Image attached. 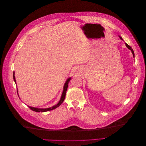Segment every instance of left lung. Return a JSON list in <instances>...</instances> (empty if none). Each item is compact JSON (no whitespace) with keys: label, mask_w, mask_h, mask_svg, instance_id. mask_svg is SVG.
<instances>
[{"label":"left lung","mask_w":146,"mask_h":146,"mask_svg":"<svg viewBox=\"0 0 146 146\" xmlns=\"http://www.w3.org/2000/svg\"><path fill=\"white\" fill-rule=\"evenodd\" d=\"M119 37L120 38V39L121 40H123V39L119 36ZM125 45H126V46H127V48H128V49H129L131 52H132V53L133 54V57H135V54H134V52H133V50L132 49V48L129 45H128L127 43H125Z\"/></svg>","instance_id":"1"}]
</instances>
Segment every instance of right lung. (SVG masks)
<instances>
[{"instance_id": "right-lung-1", "label": "right lung", "mask_w": 146, "mask_h": 146, "mask_svg": "<svg viewBox=\"0 0 146 146\" xmlns=\"http://www.w3.org/2000/svg\"><path fill=\"white\" fill-rule=\"evenodd\" d=\"M13 79H14V80L15 83V84H17L16 83V80H15V72L14 71L13 72ZM71 78L70 77L68 78L67 80L66 81L64 84V86H63V92H62V96H61V98H60V101H59V102H58L56 105L53 106H51L50 108H35V107H32V106H29V108H30L31 110H33V111H35L36 112H45V111H49V110H53L56 108H57V107H59L64 101V99H65V97H66V92H67V88H68V83L70 81ZM17 93H18V97H19V94H18V89H17Z\"/></svg>"}]
</instances>
